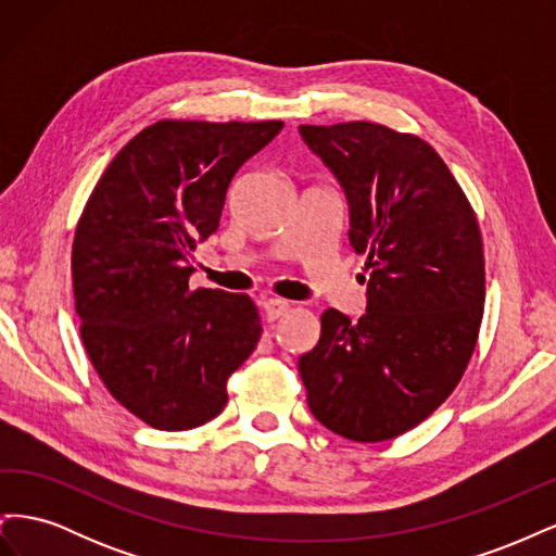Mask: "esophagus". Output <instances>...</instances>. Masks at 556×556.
I'll return each instance as SVG.
<instances>
[{
  "label": "esophagus",
  "mask_w": 556,
  "mask_h": 556,
  "mask_svg": "<svg viewBox=\"0 0 556 556\" xmlns=\"http://www.w3.org/2000/svg\"><path fill=\"white\" fill-rule=\"evenodd\" d=\"M262 306H264V315H266L268 323H274V319L282 317L290 308L288 301H282V299H266Z\"/></svg>",
  "instance_id": "1"
}]
</instances>
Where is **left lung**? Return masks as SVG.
Instances as JSON below:
<instances>
[{"label": "left lung", "mask_w": 556, "mask_h": 556, "mask_svg": "<svg viewBox=\"0 0 556 556\" xmlns=\"http://www.w3.org/2000/svg\"><path fill=\"white\" fill-rule=\"evenodd\" d=\"M348 199V239L366 255V313H323L299 357L319 425L357 443L396 439L452 394L484 304L482 237L459 182L413 134L376 123L301 125Z\"/></svg>", "instance_id": "8db88e82"}]
</instances>
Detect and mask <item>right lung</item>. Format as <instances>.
<instances>
[{"label": "right lung", "mask_w": 556, "mask_h": 556, "mask_svg": "<svg viewBox=\"0 0 556 556\" xmlns=\"http://www.w3.org/2000/svg\"><path fill=\"white\" fill-rule=\"evenodd\" d=\"M280 121H160L99 178L76 227L80 339L111 396L162 431L201 427L227 406V378L262 325L245 294L190 290V257L217 229L231 178Z\"/></svg>", "instance_id": "right-lung-1"}]
</instances>
